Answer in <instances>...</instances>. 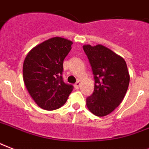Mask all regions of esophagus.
Masks as SVG:
<instances>
[{
    "mask_svg": "<svg viewBox=\"0 0 149 149\" xmlns=\"http://www.w3.org/2000/svg\"><path fill=\"white\" fill-rule=\"evenodd\" d=\"M80 85H81L80 81H77V82L74 84V88H78L80 87Z\"/></svg>",
    "mask_w": 149,
    "mask_h": 149,
    "instance_id": "1",
    "label": "esophagus"
}]
</instances>
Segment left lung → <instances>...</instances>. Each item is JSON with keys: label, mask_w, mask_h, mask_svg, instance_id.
Here are the masks:
<instances>
[{"label": "left lung", "mask_w": 149, "mask_h": 149, "mask_svg": "<svg viewBox=\"0 0 149 149\" xmlns=\"http://www.w3.org/2000/svg\"><path fill=\"white\" fill-rule=\"evenodd\" d=\"M95 79L94 92L86 99L91 113L104 116L113 111L124 100L130 82L124 59L109 48L96 45H84Z\"/></svg>", "instance_id": "obj_1"}]
</instances>
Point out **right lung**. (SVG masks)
I'll return each instance as SVG.
<instances>
[{
  "mask_svg": "<svg viewBox=\"0 0 149 149\" xmlns=\"http://www.w3.org/2000/svg\"><path fill=\"white\" fill-rule=\"evenodd\" d=\"M73 42L54 37L37 45L27 54L23 64V80L36 103L54 110L66 102L73 85L63 81V63Z\"/></svg>",
  "mask_w": 149,
  "mask_h": 149,
  "instance_id": "obj_1",
  "label": "right lung"
}]
</instances>
